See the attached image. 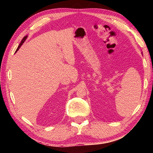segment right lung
Wrapping results in <instances>:
<instances>
[{
  "mask_svg": "<svg viewBox=\"0 0 153 153\" xmlns=\"http://www.w3.org/2000/svg\"><path fill=\"white\" fill-rule=\"evenodd\" d=\"M27 38V36H24V38H23L22 39V42H21V43L19 44V45L18 46V47H17V50H16V51H17L18 50H19V48L21 47V46H22V45H23V43H24V42H25V40H26V38Z\"/></svg>",
  "mask_w": 153,
  "mask_h": 153,
  "instance_id": "1",
  "label": "right lung"
}]
</instances>
